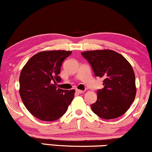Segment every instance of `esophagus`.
<instances>
[{"mask_svg":"<svg viewBox=\"0 0 152 152\" xmlns=\"http://www.w3.org/2000/svg\"><path fill=\"white\" fill-rule=\"evenodd\" d=\"M76 93H78V94H83V93H84V91L79 90V89H76Z\"/></svg>","mask_w":152,"mask_h":152,"instance_id":"34e87169","label":"esophagus"}]
</instances>
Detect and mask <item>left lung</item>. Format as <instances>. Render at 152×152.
<instances>
[{"label": "left lung", "instance_id": "obj_1", "mask_svg": "<svg viewBox=\"0 0 152 152\" xmlns=\"http://www.w3.org/2000/svg\"><path fill=\"white\" fill-rule=\"evenodd\" d=\"M95 76L102 78L104 88L97 91V100L91 108L104 119L121 116L129 109L137 93L133 68L123 56L112 50L82 52Z\"/></svg>", "mask_w": 152, "mask_h": 152}]
</instances>
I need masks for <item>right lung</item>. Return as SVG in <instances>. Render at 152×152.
Here are the masks:
<instances>
[{
    "label": "right lung",
    "mask_w": 152,
    "mask_h": 152,
    "mask_svg": "<svg viewBox=\"0 0 152 152\" xmlns=\"http://www.w3.org/2000/svg\"><path fill=\"white\" fill-rule=\"evenodd\" d=\"M72 52L47 50L36 53L28 61L19 77L23 104L35 117L45 121L61 118L74 97L75 90L57 88L62 63Z\"/></svg>",
    "instance_id": "1"
}]
</instances>
